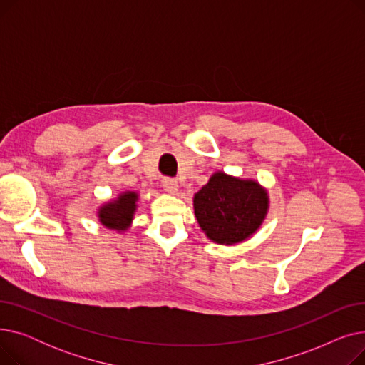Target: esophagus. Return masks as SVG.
I'll return each mask as SVG.
<instances>
[{"instance_id":"34e87169","label":"esophagus","mask_w":365,"mask_h":365,"mask_svg":"<svg viewBox=\"0 0 365 365\" xmlns=\"http://www.w3.org/2000/svg\"><path fill=\"white\" fill-rule=\"evenodd\" d=\"M163 187H164L165 192H168V194H178L179 183H178L176 179L164 178V179H163Z\"/></svg>"}]
</instances>
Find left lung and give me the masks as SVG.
<instances>
[{
    "label": "left lung",
    "mask_w": 365,
    "mask_h": 365,
    "mask_svg": "<svg viewBox=\"0 0 365 365\" xmlns=\"http://www.w3.org/2000/svg\"><path fill=\"white\" fill-rule=\"evenodd\" d=\"M269 195L253 179L216 171L194 195V213L208 240L222 245L242 242L262 226Z\"/></svg>",
    "instance_id": "8db88e82"
}]
</instances>
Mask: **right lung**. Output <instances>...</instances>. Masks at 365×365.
I'll return each instance as SVG.
<instances>
[{
    "mask_svg": "<svg viewBox=\"0 0 365 365\" xmlns=\"http://www.w3.org/2000/svg\"><path fill=\"white\" fill-rule=\"evenodd\" d=\"M139 194L134 190H125L115 200H110L99 207V222L113 231L124 232L131 226L134 212L138 210Z\"/></svg>",
    "mask_w": 365,
    "mask_h": 365,
    "instance_id": "right-lung-1",
    "label": "right lung"
}]
</instances>
